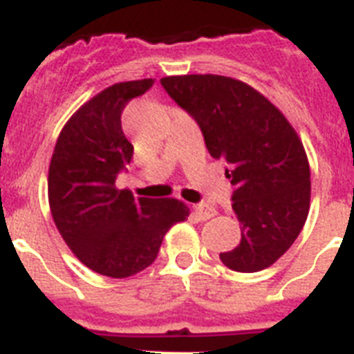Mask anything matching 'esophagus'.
I'll list each match as a JSON object with an SVG mask.
<instances>
[{"mask_svg": "<svg viewBox=\"0 0 354 354\" xmlns=\"http://www.w3.org/2000/svg\"><path fill=\"white\" fill-rule=\"evenodd\" d=\"M194 214L197 216L199 221H206V219H210V217L216 216V210H214L212 206L205 205V203H199V205L194 206Z\"/></svg>", "mask_w": 354, "mask_h": 354, "instance_id": "1", "label": "esophagus"}]
</instances>
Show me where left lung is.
I'll return each instance as SVG.
<instances>
[{
  "mask_svg": "<svg viewBox=\"0 0 354 354\" xmlns=\"http://www.w3.org/2000/svg\"><path fill=\"white\" fill-rule=\"evenodd\" d=\"M162 87L226 162L241 241L219 257L236 272L270 267L304 228L310 169L304 144L278 107L247 84L217 75L166 76Z\"/></svg>",
  "mask_w": 354,
  "mask_h": 354,
  "instance_id": "8db88e82",
  "label": "left lung"
}]
</instances>
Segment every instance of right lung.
<instances>
[{"instance_id": "obj_1", "label": "right lung", "mask_w": 354, "mask_h": 354, "mask_svg": "<svg viewBox=\"0 0 354 354\" xmlns=\"http://www.w3.org/2000/svg\"><path fill=\"white\" fill-rule=\"evenodd\" d=\"M153 82H122L93 97L65 124L50 159L49 205L56 228L86 267L109 278H129L149 267L169 226L188 216L177 199H135L117 188L118 174L133 159L120 117Z\"/></svg>"}]
</instances>
